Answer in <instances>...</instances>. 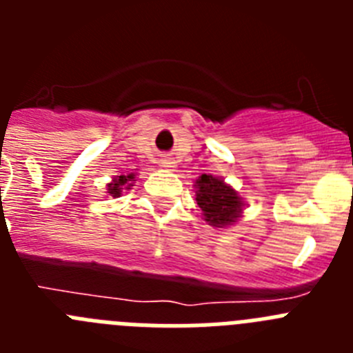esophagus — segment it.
Returning a JSON list of instances; mask_svg holds the SVG:
<instances>
[{
  "label": "esophagus",
  "mask_w": 353,
  "mask_h": 353,
  "mask_svg": "<svg viewBox=\"0 0 353 353\" xmlns=\"http://www.w3.org/2000/svg\"><path fill=\"white\" fill-rule=\"evenodd\" d=\"M161 164H162V166H164V168H174V161H173V159H171V157H164V159H162V161H161Z\"/></svg>",
  "instance_id": "34e87169"
}]
</instances>
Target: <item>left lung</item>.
I'll list each match as a JSON object with an SVG mask.
<instances>
[{
    "label": "left lung",
    "instance_id": "left-lung-1",
    "mask_svg": "<svg viewBox=\"0 0 353 353\" xmlns=\"http://www.w3.org/2000/svg\"><path fill=\"white\" fill-rule=\"evenodd\" d=\"M196 201L207 223L217 228L235 223L244 203L232 187L212 174H201L196 180Z\"/></svg>",
    "mask_w": 353,
    "mask_h": 353
}]
</instances>
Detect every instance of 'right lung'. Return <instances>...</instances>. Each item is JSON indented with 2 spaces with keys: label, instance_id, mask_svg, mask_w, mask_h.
I'll list each match as a JSON object with an SVG mask.
<instances>
[{
  "label": "right lung",
  "instance_id": "right-lung-1",
  "mask_svg": "<svg viewBox=\"0 0 353 353\" xmlns=\"http://www.w3.org/2000/svg\"><path fill=\"white\" fill-rule=\"evenodd\" d=\"M132 174H121V176H118V179H114L113 180V183H109V194L111 196H114V198H117V196H120L121 194V191H123V189H129L130 185H132Z\"/></svg>",
  "mask_w": 353,
  "mask_h": 353
}]
</instances>
